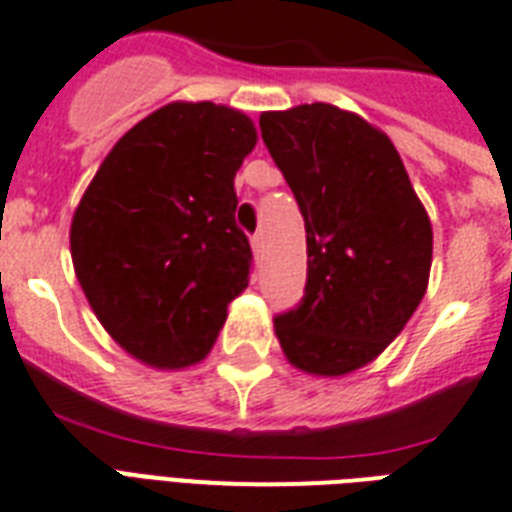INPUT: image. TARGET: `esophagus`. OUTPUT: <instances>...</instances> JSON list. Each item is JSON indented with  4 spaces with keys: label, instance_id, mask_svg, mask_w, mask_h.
Returning <instances> with one entry per match:
<instances>
[{
    "label": "esophagus",
    "instance_id": "1",
    "mask_svg": "<svg viewBox=\"0 0 512 512\" xmlns=\"http://www.w3.org/2000/svg\"><path fill=\"white\" fill-rule=\"evenodd\" d=\"M251 248L253 253H256V259H259L261 251H264V237H261V232H256V235L251 237Z\"/></svg>",
    "mask_w": 512,
    "mask_h": 512
}]
</instances>
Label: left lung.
Instances as JSON below:
<instances>
[{"mask_svg": "<svg viewBox=\"0 0 512 512\" xmlns=\"http://www.w3.org/2000/svg\"><path fill=\"white\" fill-rule=\"evenodd\" d=\"M261 140L306 224V288L275 320L293 367L338 378L378 357L428 288L433 230L402 158L327 102L261 113Z\"/></svg>", "mask_w": 512, "mask_h": 512, "instance_id": "obj_1", "label": "left lung"}]
</instances>
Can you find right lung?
<instances>
[{
  "instance_id": "obj_1",
  "label": "right lung",
  "mask_w": 512,
  "mask_h": 512,
  "mask_svg": "<svg viewBox=\"0 0 512 512\" xmlns=\"http://www.w3.org/2000/svg\"><path fill=\"white\" fill-rule=\"evenodd\" d=\"M256 147L245 113L169 102L113 145L71 222L73 269L110 338L179 370L206 357L248 288L235 174Z\"/></svg>"
}]
</instances>
